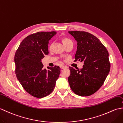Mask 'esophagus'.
<instances>
[{
    "mask_svg": "<svg viewBox=\"0 0 123 123\" xmlns=\"http://www.w3.org/2000/svg\"><path fill=\"white\" fill-rule=\"evenodd\" d=\"M61 69H67V68H68V67L66 66H61Z\"/></svg>",
    "mask_w": 123,
    "mask_h": 123,
    "instance_id": "34e87169",
    "label": "esophagus"
}]
</instances>
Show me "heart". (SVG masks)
<instances>
[{
    "mask_svg": "<svg viewBox=\"0 0 123 123\" xmlns=\"http://www.w3.org/2000/svg\"><path fill=\"white\" fill-rule=\"evenodd\" d=\"M70 41L69 39H68V38H64L63 40V43H65V42H67V41ZM52 46H53V44L52 43H51V44H49V49H51L52 48Z\"/></svg>",
    "mask_w": 123,
    "mask_h": 123,
    "instance_id": "1",
    "label": "heart"
}]
</instances>
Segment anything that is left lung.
<instances>
[{
    "mask_svg": "<svg viewBox=\"0 0 123 123\" xmlns=\"http://www.w3.org/2000/svg\"><path fill=\"white\" fill-rule=\"evenodd\" d=\"M77 42L75 61L83 62L82 69L69 67L70 87L77 95L89 96L95 93L110 71L108 51L95 36L81 31L69 32Z\"/></svg>",
    "mask_w": 123,
    "mask_h": 123,
    "instance_id": "obj_1",
    "label": "left lung"
}]
</instances>
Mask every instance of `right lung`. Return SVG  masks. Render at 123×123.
<instances>
[{
  "instance_id": "add662e5",
  "label": "right lung",
  "mask_w": 123,
  "mask_h": 123,
  "mask_svg": "<svg viewBox=\"0 0 123 123\" xmlns=\"http://www.w3.org/2000/svg\"><path fill=\"white\" fill-rule=\"evenodd\" d=\"M56 32H41L25 38L15 55L16 74L23 88L35 97L43 98L54 90L60 74L59 66L43 68L42 59L49 54V41Z\"/></svg>"
}]
</instances>
